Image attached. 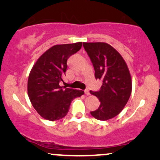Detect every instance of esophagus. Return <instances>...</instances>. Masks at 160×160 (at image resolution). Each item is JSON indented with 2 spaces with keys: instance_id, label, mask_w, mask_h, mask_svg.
I'll return each instance as SVG.
<instances>
[{
  "instance_id": "esophagus-1",
  "label": "esophagus",
  "mask_w": 160,
  "mask_h": 160,
  "mask_svg": "<svg viewBox=\"0 0 160 160\" xmlns=\"http://www.w3.org/2000/svg\"><path fill=\"white\" fill-rule=\"evenodd\" d=\"M84 93H85V95H90V93H89V90L88 89H85Z\"/></svg>"
}]
</instances>
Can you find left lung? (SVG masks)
<instances>
[{
  "label": "left lung",
  "mask_w": 160,
  "mask_h": 160,
  "mask_svg": "<svg viewBox=\"0 0 160 160\" xmlns=\"http://www.w3.org/2000/svg\"><path fill=\"white\" fill-rule=\"evenodd\" d=\"M95 69L96 79L102 81L100 90H90L100 102L97 110L91 111L101 121L112 119L123 110L132 91V81L125 61L120 54L106 43H83Z\"/></svg>",
  "instance_id": "obj_1"
}]
</instances>
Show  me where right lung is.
I'll return each mask as SVG.
<instances>
[{
	"label": "right lung",
	"mask_w": 160,
	"mask_h": 160,
	"mask_svg": "<svg viewBox=\"0 0 160 160\" xmlns=\"http://www.w3.org/2000/svg\"><path fill=\"white\" fill-rule=\"evenodd\" d=\"M82 43L55 45L41 55L30 71L28 93L32 106L45 119L57 121L68 112L74 98L84 95L78 89L60 87L67 60L79 51Z\"/></svg>",
	"instance_id": "1"
}]
</instances>
